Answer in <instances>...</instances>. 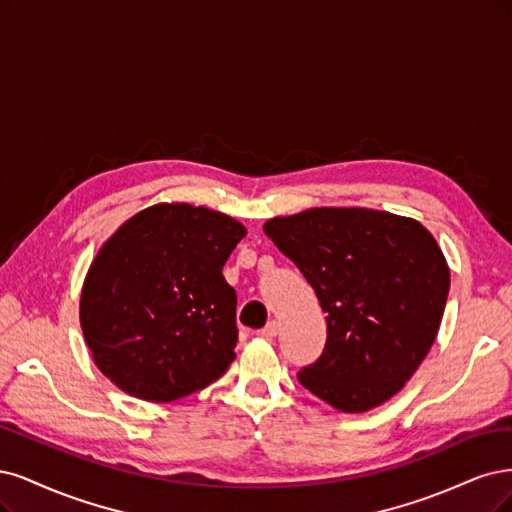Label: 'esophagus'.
Segmentation results:
<instances>
[{
	"instance_id": "esophagus-1",
	"label": "esophagus",
	"mask_w": 512,
	"mask_h": 512,
	"mask_svg": "<svg viewBox=\"0 0 512 512\" xmlns=\"http://www.w3.org/2000/svg\"><path fill=\"white\" fill-rule=\"evenodd\" d=\"M278 329H280V325H278L276 321H270V323H268L266 327H263V329H261V332H259V334H261V336H266V338H274V336L278 334Z\"/></svg>"
}]
</instances>
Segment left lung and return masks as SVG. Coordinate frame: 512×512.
I'll return each instance as SVG.
<instances>
[{
  "instance_id": "left-lung-1",
  "label": "left lung",
  "mask_w": 512,
  "mask_h": 512,
  "mask_svg": "<svg viewBox=\"0 0 512 512\" xmlns=\"http://www.w3.org/2000/svg\"><path fill=\"white\" fill-rule=\"evenodd\" d=\"M263 232L327 315L323 355L298 381L342 412L393 398L430 353L447 304L451 276L436 238L415 219L370 208H310Z\"/></svg>"
}]
</instances>
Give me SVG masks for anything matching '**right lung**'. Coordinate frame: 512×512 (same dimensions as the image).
Instances as JSON below:
<instances>
[{"mask_svg":"<svg viewBox=\"0 0 512 512\" xmlns=\"http://www.w3.org/2000/svg\"><path fill=\"white\" fill-rule=\"evenodd\" d=\"M244 236L227 214L178 202L125 221L80 293V327L102 374L146 402H174L217 381L238 342L236 291L223 266Z\"/></svg>","mask_w":512,"mask_h":512,"instance_id":"right-lung-1","label":"right lung"}]
</instances>
